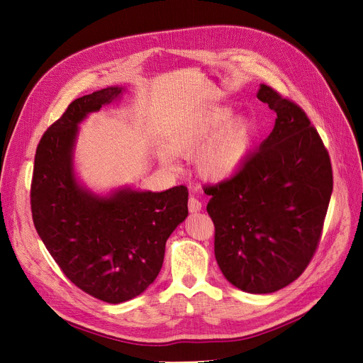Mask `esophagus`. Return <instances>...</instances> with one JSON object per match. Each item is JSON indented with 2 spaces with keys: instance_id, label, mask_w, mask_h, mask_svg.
<instances>
[{
  "instance_id": "34e87169",
  "label": "esophagus",
  "mask_w": 363,
  "mask_h": 363,
  "mask_svg": "<svg viewBox=\"0 0 363 363\" xmlns=\"http://www.w3.org/2000/svg\"><path fill=\"white\" fill-rule=\"evenodd\" d=\"M201 201L199 200V199H196V196H191V199H189V201H188V207H189V212L191 213H196V212H200L201 211Z\"/></svg>"
}]
</instances>
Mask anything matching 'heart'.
Listing matches in <instances>:
<instances>
[{
	"mask_svg": "<svg viewBox=\"0 0 363 363\" xmlns=\"http://www.w3.org/2000/svg\"><path fill=\"white\" fill-rule=\"evenodd\" d=\"M232 106H218L186 119L171 133L174 152L195 157V167L203 179L224 182L239 171L255 139V125L248 118H236ZM162 160L175 167L171 151L162 152Z\"/></svg>",
	"mask_w": 363,
	"mask_h": 363,
	"instance_id": "heart-1",
	"label": "heart"
}]
</instances>
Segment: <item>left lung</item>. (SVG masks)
Returning a JSON list of instances; mask_svg holds the SVG:
<instances>
[{
	"label": "left lung",
	"instance_id": "left-lung-1",
	"mask_svg": "<svg viewBox=\"0 0 363 363\" xmlns=\"http://www.w3.org/2000/svg\"><path fill=\"white\" fill-rule=\"evenodd\" d=\"M277 113L269 136L232 179L206 186L215 257L224 277L250 294L298 279L320 242L333 191L328 152L300 106L260 84Z\"/></svg>",
	"mask_w": 363,
	"mask_h": 363
}]
</instances>
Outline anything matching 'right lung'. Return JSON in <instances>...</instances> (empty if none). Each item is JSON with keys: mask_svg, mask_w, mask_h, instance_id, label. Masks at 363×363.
I'll use <instances>...</instances> for the list:
<instances>
[{"mask_svg": "<svg viewBox=\"0 0 363 363\" xmlns=\"http://www.w3.org/2000/svg\"><path fill=\"white\" fill-rule=\"evenodd\" d=\"M123 92L111 86L68 106L39 142L30 192L36 232L65 276L111 304L135 298L156 280L164 244L188 216L189 195L183 184L163 192L119 188L98 195L77 180L79 124Z\"/></svg>", "mask_w": 363, "mask_h": 363, "instance_id": "right-lung-1", "label": "right lung"}]
</instances>
